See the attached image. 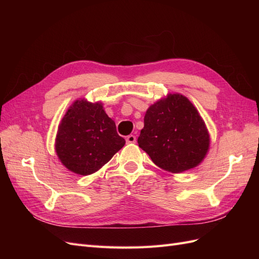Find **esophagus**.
I'll list each match as a JSON object with an SVG mask.
<instances>
[{
  "label": "esophagus",
  "mask_w": 259,
  "mask_h": 259,
  "mask_svg": "<svg viewBox=\"0 0 259 259\" xmlns=\"http://www.w3.org/2000/svg\"><path fill=\"white\" fill-rule=\"evenodd\" d=\"M126 143L127 144H135L136 143V136L135 135H128L126 137Z\"/></svg>",
  "instance_id": "34e87169"
}]
</instances>
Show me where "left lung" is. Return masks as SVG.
Wrapping results in <instances>:
<instances>
[{"mask_svg": "<svg viewBox=\"0 0 259 259\" xmlns=\"http://www.w3.org/2000/svg\"><path fill=\"white\" fill-rule=\"evenodd\" d=\"M138 146L155 165L169 173L198 166L209 149V133L191 101L182 94H167L148 108Z\"/></svg>", "mask_w": 259, "mask_h": 259, "instance_id": "1", "label": "left lung"}]
</instances>
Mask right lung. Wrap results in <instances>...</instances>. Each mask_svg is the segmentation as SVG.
<instances>
[{
  "label": "right lung",
  "mask_w": 259,
  "mask_h": 259,
  "mask_svg": "<svg viewBox=\"0 0 259 259\" xmlns=\"http://www.w3.org/2000/svg\"><path fill=\"white\" fill-rule=\"evenodd\" d=\"M124 145L103 104L83 98L75 100L62 117L55 150L62 165L86 176L103 167Z\"/></svg>",
  "instance_id": "obj_1"
}]
</instances>
